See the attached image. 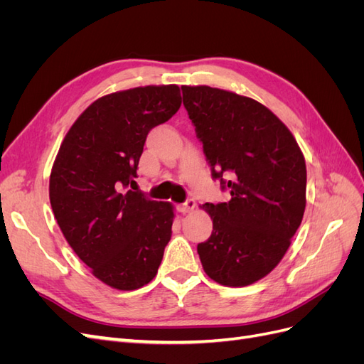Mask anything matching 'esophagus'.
Listing matches in <instances>:
<instances>
[{
  "label": "esophagus",
  "instance_id": "esophagus-1",
  "mask_svg": "<svg viewBox=\"0 0 364 364\" xmlns=\"http://www.w3.org/2000/svg\"><path fill=\"white\" fill-rule=\"evenodd\" d=\"M194 208H196V202L193 199H190V200H186L185 203H181L178 206V211L182 213V214H190V213L194 211Z\"/></svg>",
  "mask_w": 364,
  "mask_h": 364
}]
</instances>
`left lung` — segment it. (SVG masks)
<instances>
[{"mask_svg":"<svg viewBox=\"0 0 364 364\" xmlns=\"http://www.w3.org/2000/svg\"><path fill=\"white\" fill-rule=\"evenodd\" d=\"M183 106L202 141L213 176H231L225 203L200 209L213 234L197 246L202 267L226 287H246L278 266L306 205L304 153L269 107L206 85L182 86Z\"/></svg>","mask_w":364,"mask_h":364,"instance_id":"8db88e82","label":"left lung"}]
</instances>
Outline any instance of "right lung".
I'll list each match as a JSON object with an SVG mask.
<instances>
[{
	"mask_svg": "<svg viewBox=\"0 0 364 364\" xmlns=\"http://www.w3.org/2000/svg\"><path fill=\"white\" fill-rule=\"evenodd\" d=\"M182 103L178 85H149L97 98L65 135L50 174V203L65 240L97 279L136 290L156 277L174 208L126 190L150 129Z\"/></svg>",
	"mask_w": 364,
	"mask_h": 364,
	"instance_id": "add662e5",
	"label": "right lung"
}]
</instances>
